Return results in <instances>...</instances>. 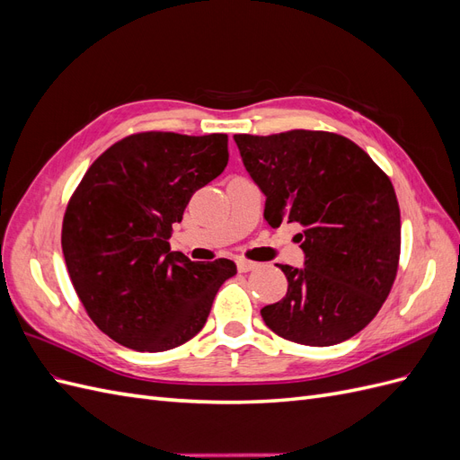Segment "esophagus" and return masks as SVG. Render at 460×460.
Segmentation results:
<instances>
[{
  "instance_id": "obj_1",
  "label": "esophagus",
  "mask_w": 460,
  "mask_h": 460,
  "mask_svg": "<svg viewBox=\"0 0 460 460\" xmlns=\"http://www.w3.org/2000/svg\"><path fill=\"white\" fill-rule=\"evenodd\" d=\"M235 264H238L240 272H249V270H253L257 267V262L247 261V259H238V261H235Z\"/></svg>"
}]
</instances>
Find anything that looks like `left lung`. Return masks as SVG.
Masks as SVG:
<instances>
[{"label":"left lung","mask_w":460,"mask_h":460,"mask_svg":"<svg viewBox=\"0 0 460 460\" xmlns=\"http://www.w3.org/2000/svg\"><path fill=\"white\" fill-rule=\"evenodd\" d=\"M234 142L267 198L269 225L301 228L303 269L276 264L288 294L261 309L264 324L313 347L353 338L380 311L397 274L401 215L389 178L338 134H235Z\"/></svg>","instance_id":"8db88e82"}]
</instances>
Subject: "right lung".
<instances>
[{
    "label": "right lung",
    "mask_w": 460,
    "mask_h": 460,
    "mask_svg": "<svg viewBox=\"0 0 460 460\" xmlns=\"http://www.w3.org/2000/svg\"><path fill=\"white\" fill-rule=\"evenodd\" d=\"M228 163V136L144 132L97 157L68 201L63 255L86 313L111 340L166 351L205 326L230 259L171 252V230L198 188Z\"/></svg>",
    "instance_id": "1"
}]
</instances>
